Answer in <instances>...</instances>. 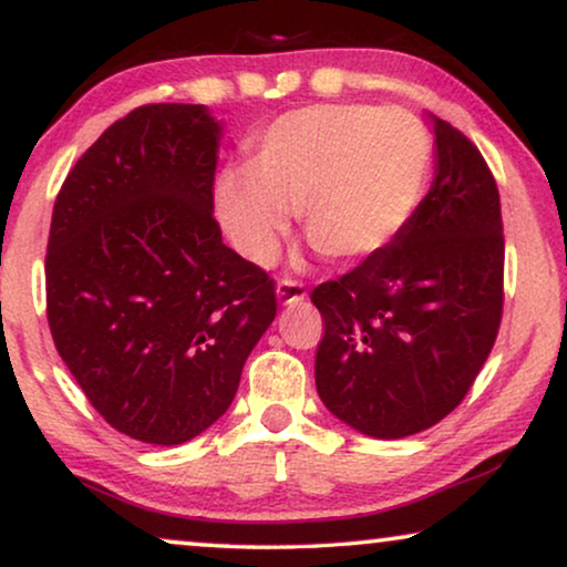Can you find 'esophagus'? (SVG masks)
Masks as SVG:
<instances>
[{"mask_svg":"<svg viewBox=\"0 0 567 567\" xmlns=\"http://www.w3.org/2000/svg\"><path fill=\"white\" fill-rule=\"evenodd\" d=\"M276 299L281 307H291V305H299V301H305L307 291L299 281H289V278H286V281H278L276 286Z\"/></svg>","mask_w":567,"mask_h":567,"instance_id":"obj_1","label":"esophagus"}]
</instances>
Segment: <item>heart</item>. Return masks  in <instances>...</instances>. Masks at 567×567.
<instances>
[{"label": "heart", "mask_w": 567, "mask_h": 567, "mask_svg": "<svg viewBox=\"0 0 567 567\" xmlns=\"http://www.w3.org/2000/svg\"><path fill=\"white\" fill-rule=\"evenodd\" d=\"M431 169L429 131L402 107L309 105L252 138L250 169L216 181V216L247 260L268 266L297 208L312 243L343 262L374 258L405 229Z\"/></svg>", "instance_id": "obj_1"}]
</instances>
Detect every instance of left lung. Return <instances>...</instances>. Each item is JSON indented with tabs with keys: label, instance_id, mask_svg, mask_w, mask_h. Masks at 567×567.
<instances>
[{
	"label": "left lung",
	"instance_id": "1",
	"mask_svg": "<svg viewBox=\"0 0 567 567\" xmlns=\"http://www.w3.org/2000/svg\"><path fill=\"white\" fill-rule=\"evenodd\" d=\"M433 126V183L374 258L312 291L324 320L317 394L371 439L436 425L483 369L503 312L501 196L483 154L452 123Z\"/></svg>",
	"mask_w": 567,
	"mask_h": 567
}]
</instances>
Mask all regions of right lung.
I'll return each instance as SVG.
<instances>
[{"label":"right lung","instance_id":"obj_1","mask_svg":"<svg viewBox=\"0 0 567 567\" xmlns=\"http://www.w3.org/2000/svg\"><path fill=\"white\" fill-rule=\"evenodd\" d=\"M219 138L206 105H142L82 154L53 204V343L92 408L144 444H185L219 421L276 317L274 281L214 219Z\"/></svg>","mask_w":567,"mask_h":567}]
</instances>
